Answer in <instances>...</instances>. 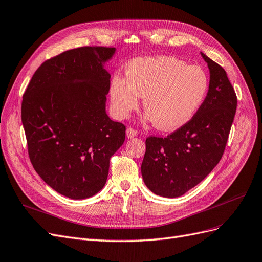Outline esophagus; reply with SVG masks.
Returning <instances> with one entry per match:
<instances>
[{
    "mask_svg": "<svg viewBox=\"0 0 262 262\" xmlns=\"http://www.w3.org/2000/svg\"><path fill=\"white\" fill-rule=\"evenodd\" d=\"M137 136H138V131L136 129L131 128V126H129V128L126 129V137H128L129 139H132Z\"/></svg>",
    "mask_w": 262,
    "mask_h": 262,
    "instance_id": "34e87169",
    "label": "esophagus"
}]
</instances>
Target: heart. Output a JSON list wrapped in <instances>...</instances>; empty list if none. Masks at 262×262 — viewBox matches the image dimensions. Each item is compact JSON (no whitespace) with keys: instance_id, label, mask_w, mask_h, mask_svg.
<instances>
[{"instance_id":"1","label":"heart","mask_w":262,"mask_h":262,"mask_svg":"<svg viewBox=\"0 0 262 262\" xmlns=\"http://www.w3.org/2000/svg\"><path fill=\"white\" fill-rule=\"evenodd\" d=\"M208 87V76L200 67L173 57L140 58L129 63L126 75L116 73L112 77L109 96L118 119L128 117L143 97L145 120L169 131L191 120Z\"/></svg>"}]
</instances>
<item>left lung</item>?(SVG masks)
Wrapping results in <instances>:
<instances>
[{
    "instance_id": "1",
    "label": "left lung",
    "mask_w": 262,
    "mask_h": 262,
    "mask_svg": "<svg viewBox=\"0 0 262 262\" xmlns=\"http://www.w3.org/2000/svg\"><path fill=\"white\" fill-rule=\"evenodd\" d=\"M210 70L208 95L191 120L166 138L150 136L141 165L146 187L157 195L177 198L201 182L225 150L237 107L225 70L201 53Z\"/></svg>"
}]
</instances>
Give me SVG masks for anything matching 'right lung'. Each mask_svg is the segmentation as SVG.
Masks as SVG:
<instances>
[{"instance_id": "right-lung-1", "label": "right lung", "mask_w": 262, "mask_h": 262, "mask_svg": "<svg viewBox=\"0 0 262 262\" xmlns=\"http://www.w3.org/2000/svg\"><path fill=\"white\" fill-rule=\"evenodd\" d=\"M116 49L81 47L45 61L23 95L28 155L47 185L71 199L105 186L109 161L125 139V125L106 114Z\"/></svg>"}]
</instances>
